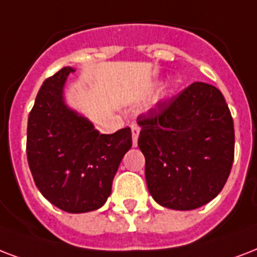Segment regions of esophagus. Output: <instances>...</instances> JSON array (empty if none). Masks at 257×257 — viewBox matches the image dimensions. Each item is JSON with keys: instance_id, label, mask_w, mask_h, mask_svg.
Instances as JSON below:
<instances>
[{"instance_id": "1", "label": "esophagus", "mask_w": 257, "mask_h": 257, "mask_svg": "<svg viewBox=\"0 0 257 257\" xmlns=\"http://www.w3.org/2000/svg\"><path fill=\"white\" fill-rule=\"evenodd\" d=\"M139 133H140V128L137 125H132V142L133 147L137 146V139H139Z\"/></svg>"}]
</instances>
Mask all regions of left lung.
Returning a JSON list of instances; mask_svg holds the SVG:
<instances>
[{"instance_id": "obj_1", "label": "left lung", "mask_w": 257, "mask_h": 257, "mask_svg": "<svg viewBox=\"0 0 257 257\" xmlns=\"http://www.w3.org/2000/svg\"><path fill=\"white\" fill-rule=\"evenodd\" d=\"M139 148L156 202L193 210L215 198L234 158L233 118L220 90L194 82L137 117Z\"/></svg>"}]
</instances>
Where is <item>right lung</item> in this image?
I'll list each match as a JSON object with an SVG mask.
<instances>
[{
    "label": "right lung",
    "mask_w": 257,
    "mask_h": 257,
    "mask_svg": "<svg viewBox=\"0 0 257 257\" xmlns=\"http://www.w3.org/2000/svg\"><path fill=\"white\" fill-rule=\"evenodd\" d=\"M74 71L64 67L43 82L28 117L27 158L37 189L52 205L86 213L106 202L132 133L126 126L102 135L66 106L63 87Z\"/></svg>",
    "instance_id": "1"
}]
</instances>
